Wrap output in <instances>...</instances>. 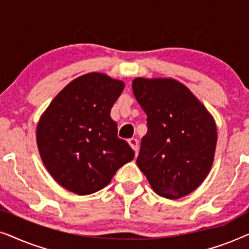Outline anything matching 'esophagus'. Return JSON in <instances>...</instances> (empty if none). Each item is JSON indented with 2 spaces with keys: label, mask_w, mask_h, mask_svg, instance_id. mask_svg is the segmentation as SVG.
Here are the masks:
<instances>
[{
  "label": "esophagus",
  "mask_w": 249,
  "mask_h": 249,
  "mask_svg": "<svg viewBox=\"0 0 249 249\" xmlns=\"http://www.w3.org/2000/svg\"><path fill=\"white\" fill-rule=\"evenodd\" d=\"M128 142H129V145L131 146V148L134 149V151L137 153V151H138V141L136 138H130V139H128Z\"/></svg>",
  "instance_id": "obj_1"
}]
</instances>
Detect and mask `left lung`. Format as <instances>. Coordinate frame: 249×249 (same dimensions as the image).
<instances>
[{"label": "left lung", "instance_id": "left-lung-1", "mask_svg": "<svg viewBox=\"0 0 249 249\" xmlns=\"http://www.w3.org/2000/svg\"><path fill=\"white\" fill-rule=\"evenodd\" d=\"M136 100L147 115L137 165L158 195H188L211 171L217 132L213 115L189 88L172 78L132 80Z\"/></svg>", "mask_w": 249, "mask_h": 249}]
</instances>
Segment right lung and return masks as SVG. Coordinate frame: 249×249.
I'll list each match as a JSON object with an SVG mask.
<instances>
[{"label":"right lung","mask_w":249,"mask_h":249,"mask_svg":"<svg viewBox=\"0 0 249 249\" xmlns=\"http://www.w3.org/2000/svg\"><path fill=\"white\" fill-rule=\"evenodd\" d=\"M124 88V81L105 73L83 74L70 81L40 117L36 129L40 159L53 179L69 192H98L134 159L110 115Z\"/></svg>","instance_id":"right-lung-1"}]
</instances>
